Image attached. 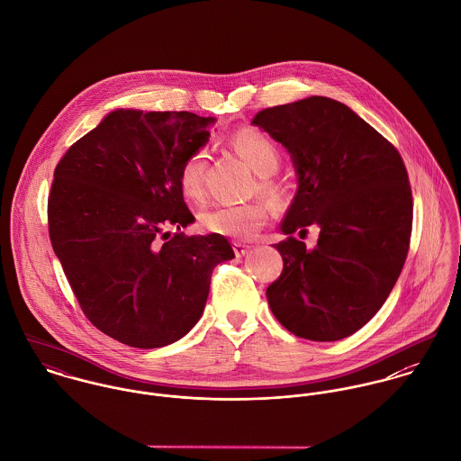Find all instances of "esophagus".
Segmentation results:
<instances>
[{
  "mask_svg": "<svg viewBox=\"0 0 461 461\" xmlns=\"http://www.w3.org/2000/svg\"><path fill=\"white\" fill-rule=\"evenodd\" d=\"M234 254H236V258H243V256H247L249 254V250H250V247L249 245H245V243H234Z\"/></svg>",
  "mask_w": 461,
  "mask_h": 461,
  "instance_id": "esophagus-1",
  "label": "esophagus"
}]
</instances>
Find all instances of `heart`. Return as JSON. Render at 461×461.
I'll return each mask as SVG.
<instances>
[{"label":"heart","instance_id":"b5f03b06","mask_svg":"<svg viewBox=\"0 0 461 461\" xmlns=\"http://www.w3.org/2000/svg\"><path fill=\"white\" fill-rule=\"evenodd\" d=\"M232 149L247 161V165L259 176L258 190L271 202L280 200L278 186L269 179L280 163V154L275 143L256 130H241L230 138ZM207 167V156L203 150L192 152L179 168V190L190 200L203 197V174ZM267 220V207L263 202H249L238 205H216L205 209L198 221L205 232L232 238L252 240L258 236Z\"/></svg>","mask_w":461,"mask_h":461}]
</instances>
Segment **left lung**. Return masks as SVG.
<instances>
[{
    "label": "left lung",
    "mask_w": 461,
    "mask_h": 461,
    "mask_svg": "<svg viewBox=\"0 0 461 461\" xmlns=\"http://www.w3.org/2000/svg\"><path fill=\"white\" fill-rule=\"evenodd\" d=\"M252 124L291 156L298 188L275 245L284 269L267 291L291 333L330 342L362 329L385 303L408 254L411 190L394 147L346 104L312 95L261 110ZM321 229L307 249L292 238Z\"/></svg>",
    "instance_id": "left-lung-1"
}]
</instances>
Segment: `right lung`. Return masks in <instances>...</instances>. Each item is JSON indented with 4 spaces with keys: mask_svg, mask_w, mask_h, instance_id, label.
<instances>
[{
    "mask_svg": "<svg viewBox=\"0 0 461 461\" xmlns=\"http://www.w3.org/2000/svg\"><path fill=\"white\" fill-rule=\"evenodd\" d=\"M214 117L110 112L55 168L50 238L94 327L132 348H161L202 318L211 273L234 259L223 236L170 238L195 221L179 190L183 161Z\"/></svg>",
    "mask_w": 461,
    "mask_h": 461,
    "instance_id": "1",
    "label": "right lung"
}]
</instances>
